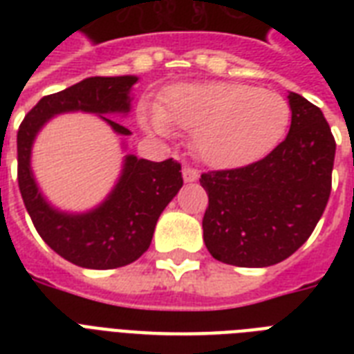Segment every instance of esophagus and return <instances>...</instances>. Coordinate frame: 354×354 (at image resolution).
Returning <instances> with one entry per match:
<instances>
[{"label":"esophagus","instance_id":"obj_1","mask_svg":"<svg viewBox=\"0 0 354 354\" xmlns=\"http://www.w3.org/2000/svg\"><path fill=\"white\" fill-rule=\"evenodd\" d=\"M183 174V182L185 183H193V182H198L200 178V172L196 171V169H193V167H185L182 171Z\"/></svg>","mask_w":354,"mask_h":354}]
</instances>
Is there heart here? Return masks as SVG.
<instances>
[{
    "mask_svg": "<svg viewBox=\"0 0 354 354\" xmlns=\"http://www.w3.org/2000/svg\"><path fill=\"white\" fill-rule=\"evenodd\" d=\"M139 119L161 139L174 138V127L194 132V147L207 165L236 169L279 145L290 106L275 91L241 82H182L165 90L163 106L143 104Z\"/></svg>",
    "mask_w": 354,
    "mask_h": 354,
    "instance_id": "heart-1",
    "label": "heart"
}]
</instances>
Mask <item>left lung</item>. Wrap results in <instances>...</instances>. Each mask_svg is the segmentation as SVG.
Masks as SVG:
<instances>
[{"label":"left lung","instance_id":"8db88e82","mask_svg":"<svg viewBox=\"0 0 354 354\" xmlns=\"http://www.w3.org/2000/svg\"><path fill=\"white\" fill-rule=\"evenodd\" d=\"M288 136L266 158L202 174L209 196L202 227L216 261L264 268L290 257L322 218L330 194L336 143L313 102L288 93Z\"/></svg>","mask_w":354,"mask_h":354}]
</instances>
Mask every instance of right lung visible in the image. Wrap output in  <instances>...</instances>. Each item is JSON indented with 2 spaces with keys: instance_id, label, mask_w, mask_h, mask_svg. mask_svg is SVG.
I'll list each match as a JSON object with an SVG mask.
<instances>
[{
  "instance_id": "obj_1",
  "label": "right lung",
  "mask_w": 354,
  "mask_h": 354,
  "mask_svg": "<svg viewBox=\"0 0 354 354\" xmlns=\"http://www.w3.org/2000/svg\"><path fill=\"white\" fill-rule=\"evenodd\" d=\"M139 77H90L38 101L18 130L19 193L36 232L51 250L69 263L91 270L127 266L149 250L156 222L182 189V167L172 160H141L122 156L121 172L102 202L86 211H66L41 193L32 172V147L41 128L62 113H91L101 118L121 139L132 132L112 115L127 118Z\"/></svg>"
}]
</instances>
